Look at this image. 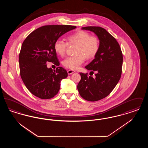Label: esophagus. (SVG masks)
Here are the masks:
<instances>
[{
  "mask_svg": "<svg viewBox=\"0 0 148 148\" xmlns=\"http://www.w3.org/2000/svg\"><path fill=\"white\" fill-rule=\"evenodd\" d=\"M68 74H69V75H71V74H73V73H75V71H72V70H69V71H68Z\"/></svg>",
  "mask_w": 148,
  "mask_h": 148,
  "instance_id": "34e87169",
  "label": "esophagus"
}]
</instances>
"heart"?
<instances>
[{
    "label": "heart",
    "instance_id": "obj_1",
    "mask_svg": "<svg viewBox=\"0 0 148 148\" xmlns=\"http://www.w3.org/2000/svg\"><path fill=\"white\" fill-rule=\"evenodd\" d=\"M69 45H76L74 56L66 58L63 62L64 66L71 70H77L84 62L85 58L90 59L97 54L100 42L98 38L84 31H80L67 37ZM68 44L58 39L54 42V49L56 54L63 56Z\"/></svg>",
    "mask_w": 148,
    "mask_h": 148
}]
</instances>
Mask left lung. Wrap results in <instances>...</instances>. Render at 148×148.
Instances as JSON below:
<instances>
[{
    "mask_svg": "<svg viewBox=\"0 0 148 148\" xmlns=\"http://www.w3.org/2000/svg\"><path fill=\"white\" fill-rule=\"evenodd\" d=\"M82 30L93 32L100 42L97 54L85 68L96 73L95 77L80 73L81 80L77 88L85 100L95 101L106 98L118 84L121 75L123 54L119 44L105 29L86 27Z\"/></svg>",
    "mask_w": 148,
    "mask_h": 148,
    "instance_id": "left-lung-1",
    "label": "left lung"
}]
</instances>
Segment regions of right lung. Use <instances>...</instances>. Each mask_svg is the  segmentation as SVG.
Listing matches in <instances>:
<instances>
[{"instance_id":"right-lung-1","label":"right lung","mask_w":148,"mask_h":148,"mask_svg":"<svg viewBox=\"0 0 148 148\" xmlns=\"http://www.w3.org/2000/svg\"><path fill=\"white\" fill-rule=\"evenodd\" d=\"M76 28L67 25L43 26L31 33L23 42L19 56L20 74L27 88L35 97L42 99L53 98L60 89L62 80L68 77L62 67L53 70L46 64L49 62L59 65L54 42Z\"/></svg>"}]
</instances>
